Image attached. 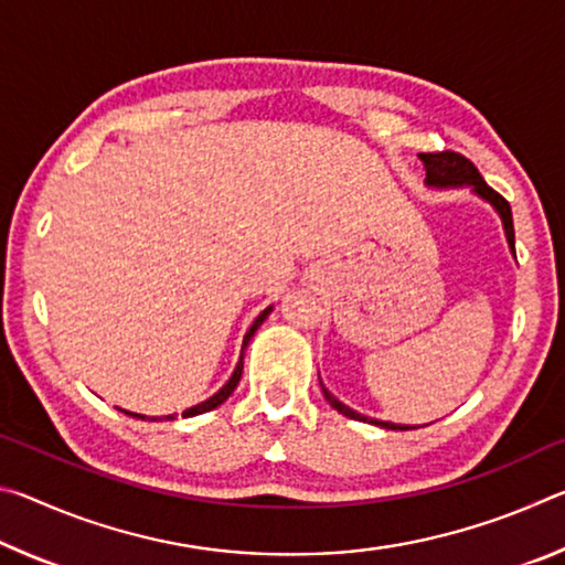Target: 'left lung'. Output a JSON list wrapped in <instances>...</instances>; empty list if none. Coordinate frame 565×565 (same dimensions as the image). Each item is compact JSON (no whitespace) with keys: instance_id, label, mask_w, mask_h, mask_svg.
I'll return each instance as SVG.
<instances>
[{"instance_id":"obj_1","label":"left lung","mask_w":565,"mask_h":565,"mask_svg":"<svg viewBox=\"0 0 565 565\" xmlns=\"http://www.w3.org/2000/svg\"><path fill=\"white\" fill-rule=\"evenodd\" d=\"M418 159L424 161V169H426V186L431 189H471L478 199H483V202H489L495 214L501 216V224H503V232H505V242H509L511 254L515 256V236H513V216H511V206L509 202L501 194H495V191L486 184L483 177L478 174V169L468 161L466 157L456 154V151H438V154H418ZM323 391V398L329 401L331 408H337L339 414H343L347 418L353 420H363V424H374L381 428H391V431H408L411 426L404 424H391V420H379V418H369L359 414V411L349 408L347 404H341V401L331 394V391L321 384Z\"/></svg>"}]
</instances>
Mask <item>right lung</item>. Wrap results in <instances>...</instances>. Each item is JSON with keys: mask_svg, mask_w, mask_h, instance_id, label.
<instances>
[{"mask_svg": "<svg viewBox=\"0 0 565 565\" xmlns=\"http://www.w3.org/2000/svg\"><path fill=\"white\" fill-rule=\"evenodd\" d=\"M274 311V306H266V309L259 313V317L254 319V323L252 327H248V331H246V337H244V343H242V356H238V363H236V369H234V374L228 376V381L226 384L216 391L214 396H209L206 401H202V404H196V406H191V408H186L184 414V418H189V416H199V414H206V411H214L216 406H222L224 401L234 394V388L238 386V381H242V371H244V351H246V347H248V341L254 339V333H256V329L262 327V323L266 321V317H269V313ZM121 414H127V416H131V418H151V420H159V416H145V414H134V411H127V408H119ZM167 420H174L177 418V414H169V416H164Z\"/></svg>", "mask_w": 565, "mask_h": 565, "instance_id": "add662e5", "label": "right lung"}]
</instances>
